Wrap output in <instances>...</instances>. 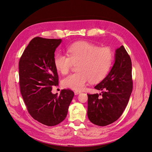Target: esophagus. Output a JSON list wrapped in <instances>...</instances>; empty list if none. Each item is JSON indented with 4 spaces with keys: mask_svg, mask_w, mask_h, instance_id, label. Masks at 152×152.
I'll return each mask as SVG.
<instances>
[{
    "mask_svg": "<svg viewBox=\"0 0 152 152\" xmlns=\"http://www.w3.org/2000/svg\"><path fill=\"white\" fill-rule=\"evenodd\" d=\"M74 93H75V95H78V94H80L81 92H80V91H75L74 92Z\"/></svg>",
    "mask_w": 152,
    "mask_h": 152,
    "instance_id": "34e87169",
    "label": "esophagus"
}]
</instances>
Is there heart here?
<instances>
[{"label":"heart","mask_w":152,"mask_h":152,"mask_svg":"<svg viewBox=\"0 0 152 152\" xmlns=\"http://www.w3.org/2000/svg\"><path fill=\"white\" fill-rule=\"evenodd\" d=\"M67 55H55L54 65L57 71L66 74L72 64L77 65V73L65 77L62 81L64 87L76 91L83 89L89 80L96 83L107 76L112 65L113 54L108 48H99L86 41L72 44L66 49Z\"/></svg>","instance_id":"b5f03b06"}]
</instances>
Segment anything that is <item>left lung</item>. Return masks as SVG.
I'll return each mask as SVG.
<instances>
[{"mask_svg":"<svg viewBox=\"0 0 152 152\" xmlns=\"http://www.w3.org/2000/svg\"><path fill=\"white\" fill-rule=\"evenodd\" d=\"M94 88L102 91V97L87 94L89 121L99 126L115 122L127 107L132 91L131 59L123 45L115 50L111 70Z\"/></svg>","mask_w":152,"mask_h":152,"instance_id":"obj_1","label":"left lung"}]
</instances>
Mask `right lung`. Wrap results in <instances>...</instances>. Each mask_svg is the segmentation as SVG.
Listing matches in <instances>:
<instances>
[{
    "mask_svg": "<svg viewBox=\"0 0 152 152\" xmlns=\"http://www.w3.org/2000/svg\"><path fill=\"white\" fill-rule=\"evenodd\" d=\"M61 42V39L35 37L19 62L20 91L27 110L35 120L48 126L65 120L74 96L70 89L61 90L59 96L51 92L52 86L59 83L54 58Z\"/></svg>",
    "mask_w": 152,
    "mask_h": 152,
    "instance_id": "add662e5",
    "label": "right lung"
}]
</instances>
